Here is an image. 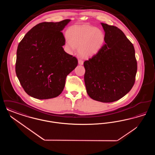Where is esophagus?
Here are the masks:
<instances>
[{
  "label": "esophagus",
  "instance_id": "obj_1",
  "mask_svg": "<svg viewBox=\"0 0 155 155\" xmlns=\"http://www.w3.org/2000/svg\"><path fill=\"white\" fill-rule=\"evenodd\" d=\"M78 64L80 65H82L84 64V61L81 59H78Z\"/></svg>",
  "mask_w": 155,
  "mask_h": 155
}]
</instances>
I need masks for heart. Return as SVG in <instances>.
I'll return each instance as SVG.
<instances>
[{
	"instance_id": "b5f03b06",
	"label": "heart",
	"mask_w": 155,
	"mask_h": 155,
	"mask_svg": "<svg viewBox=\"0 0 155 155\" xmlns=\"http://www.w3.org/2000/svg\"><path fill=\"white\" fill-rule=\"evenodd\" d=\"M65 38L67 49L73 51L78 47L80 55L89 58L95 55L102 48L105 36L103 31L89 25H75L67 31Z\"/></svg>"
}]
</instances>
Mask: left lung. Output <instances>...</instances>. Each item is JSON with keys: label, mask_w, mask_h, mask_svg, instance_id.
Instances as JSON below:
<instances>
[{"label": "left lung", "mask_w": 155, "mask_h": 155, "mask_svg": "<svg viewBox=\"0 0 155 155\" xmlns=\"http://www.w3.org/2000/svg\"><path fill=\"white\" fill-rule=\"evenodd\" d=\"M105 44L84 63L87 94L104 103L117 101L128 93L135 81L137 62L133 44L117 27L101 23Z\"/></svg>", "instance_id": "left-lung-1"}]
</instances>
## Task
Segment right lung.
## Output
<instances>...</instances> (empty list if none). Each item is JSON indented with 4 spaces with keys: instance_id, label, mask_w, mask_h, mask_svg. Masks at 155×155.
<instances>
[{
    "instance_id": "add662e5",
    "label": "right lung",
    "mask_w": 155,
    "mask_h": 155,
    "mask_svg": "<svg viewBox=\"0 0 155 155\" xmlns=\"http://www.w3.org/2000/svg\"><path fill=\"white\" fill-rule=\"evenodd\" d=\"M71 20L43 22L34 26L18 45L15 73L25 92L38 99L56 97L62 92L67 75L78 60L64 51L61 32Z\"/></svg>"
}]
</instances>
